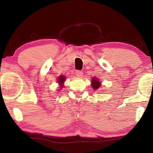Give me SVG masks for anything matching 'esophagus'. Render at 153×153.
<instances>
[{
  "instance_id": "esophagus-1",
  "label": "esophagus",
  "mask_w": 153,
  "mask_h": 153,
  "mask_svg": "<svg viewBox=\"0 0 153 153\" xmlns=\"http://www.w3.org/2000/svg\"><path fill=\"white\" fill-rule=\"evenodd\" d=\"M82 74H83L82 71H79V70H78V71H75V75H76V76H78V77H80V76H82Z\"/></svg>"
}]
</instances>
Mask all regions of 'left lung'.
<instances>
[{"label": "left lung", "instance_id": "obj_1", "mask_svg": "<svg viewBox=\"0 0 153 153\" xmlns=\"http://www.w3.org/2000/svg\"><path fill=\"white\" fill-rule=\"evenodd\" d=\"M101 85V84H100V82L99 80H98L97 78H93L92 80V88H94V90H97V89H98Z\"/></svg>", "mask_w": 153, "mask_h": 153}]
</instances>
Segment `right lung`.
<instances>
[{
  "label": "right lung",
  "mask_w": 153,
  "mask_h": 153,
  "mask_svg": "<svg viewBox=\"0 0 153 153\" xmlns=\"http://www.w3.org/2000/svg\"><path fill=\"white\" fill-rule=\"evenodd\" d=\"M65 79V76H63V75H60L59 78H58V82H59V84H61V88H63V83L64 82Z\"/></svg>",
  "instance_id": "add662e5"
}]
</instances>
